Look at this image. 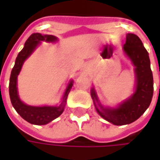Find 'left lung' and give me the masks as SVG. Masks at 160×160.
<instances>
[{
	"label": "left lung",
	"instance_id": "left-lung-1",
	"mask_svg": "<svg viewBox=\"0 0 160 160\" xmlns=\"http://www.w3.org/2000/svg\"><path fill=\"white\" fill-rule=\"evenodd\" d=\"M124 52L135 67L136 88L133 96L118 108H104L98 103L95 91L91 92L98 113L115 125H125L136 121L151 104L153 94V78L148 52L139 37L128 33L123 45ZM98 105L99 109L97 105Z\"/></svg>",
	"mask_w": 160,
	"mask_h": 160
}]
</instances>
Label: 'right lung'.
I'll list each match as a JSON object with an SVG mask.
<instances>
[{
	"label": "right lung",
	"instance_id": "1",
	"mask_svg": "<svg viewBox=\"0 0 160 160\" xmlns=\"http://www.w3.org/2000/svg\"><path fill=\"white\" fill-rule=\"evenodd\" d=\"M43 40L47 42H54L56 40V38L52 35H42L40 33H33L28 38L24 48L19 53L16 58L15 64L12 68L10 80H9V95L13 108L20 115L21 118H24L30 123L36 124V125H44L49 123V122L57 118L62 113L68 95L73 87V83L71 82L65 92L62 103L58 107H50V106L33 107V106L26 105L20 101L17 91V76L19 75L25 60L32 53L40 41H43Z\"/></svg>",
	"mask_w": 160,
	"mask_h": 160
}]
</instances>
